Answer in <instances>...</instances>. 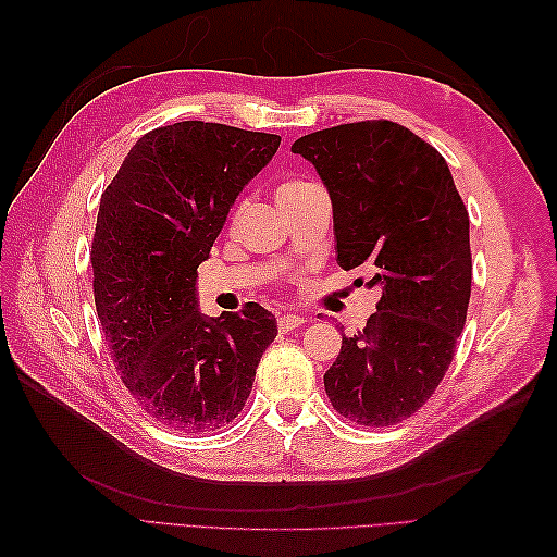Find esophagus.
<instances>
[{"instance_id": "34e87169", "label": "esophagus", "mask_w": 557, "mask_h": 557, "mask_svg": "<svg viewBox=\"0 0 557 557\" xmlns=\"http://www.w3.org/2000/svg\"><path fill=\"white\" fill-rule=\"evenodd\" d=\"M276 323H278L281 332H290V330H297V327L305 325V318L293 315V313H281Z\"/></svg>"}]
</instances>
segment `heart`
<instances>
[{"mask_svg": "<svg viewBox=\"0 0 557 557\" xmlns=\"http://www.w3.org/2000/svg\"><path fill=\"white\" fill-rule=\"evenodd\" d=\"M315 188L313 183H309V181H299V178H293V181H285V183H281L278 185V190H276V201L278 205L285 209V207H290V205H295V201H299L301 197H305L307 193H311Z\"/></svg>", "mask_w": 557, "mask_h": 557, "instance_id": "b5f03b06", "label": "heart"}]
</instances>
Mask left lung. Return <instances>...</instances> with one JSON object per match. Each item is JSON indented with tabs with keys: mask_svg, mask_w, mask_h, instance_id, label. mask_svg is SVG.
Here are the masks:
<instances>
[{
	"mask_svg": "<svg viewBox=\"0 0 557 557\" xmlns=\"http://www.w3.org/2000/svg\"><path fill=\"white\" fill-rule=\"evenodd\" d=\"M327 185L336 260L374 269L376 311L344 336L325 393L344 418L391 428L448 372L471 295L469 213L436 148L393 121L318 129L293 144Z\"/></svg>",
	"mask_w": 557,
	"mask_h": 557,
	"instance_id": "8db88e82",
	"label": "left lung"
}]
</instances>
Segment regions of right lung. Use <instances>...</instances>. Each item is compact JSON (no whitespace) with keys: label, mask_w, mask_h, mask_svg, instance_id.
<instances>
[{"label":"right lung","mask_w":557,"mask_h":557,"mask_svg":"<svg viewBox=\"0 0 557 557\" xmlns=\"http://www.w3.org/2000/svg\"><path fill=\"white\" fill-rule=\"evenodd\" d=\"M278 134L183 121L146 132L99 201L90 248L97 318L127 393L160 425L211 432L250 395L276 320L256 301L197 311V267Z\"/></svg>","instance_id":"add662e5"}]
</instances>
